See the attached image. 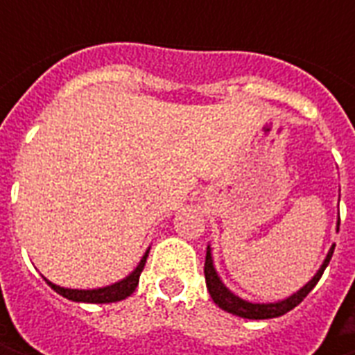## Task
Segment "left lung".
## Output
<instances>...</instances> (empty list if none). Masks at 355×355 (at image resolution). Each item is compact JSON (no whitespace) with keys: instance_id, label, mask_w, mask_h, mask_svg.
Masks as SVG:
<instances>
[{"instance_id":"8db88e82","label":"left lung","mask_w":355,"mask_h":355,"mask_svg":"<svg viewBox=\"0 0 355 355\" xmlns=\"http://www.w3.org/2000/svg\"><path fill=\"white\" fill-rule=\"evenodd\" d=\"M340 229V217H338V223H336V231ZM334 247H330V251L326 254V259L322 261L320 268L314 272V277L308 280L304 286H300L296 293H293L291 296L282 298V300H277V302H251V300H245L241 298L233 291H229L225 286V282L221 280L217 268H215V263H213V252L211 245H207V254H205V282H207V291L211 294L213 302L221 310H225L229 314H235L239 318H249V320H268V318H279L282 314L291 312L294 306H298L304 298L308 296V293L318 284L322 272L326 270V266L330 263L332 254H334Z\"/></svg>"}]
</instances>
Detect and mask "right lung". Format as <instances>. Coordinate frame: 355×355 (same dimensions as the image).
I'll list each match as a JSON object with an SVG mask.
<instances>
[{"label":"right lung","mask_w":355,"mask_h":355,"mask_svg":"<svg viewBox=\"0 0 355 355\" xmlns=\"http://www.w3.org/2000/svg\"><path fill=\"white\" fill-rule=\"evenodd\" d=\"M148 252H150V247L146 249V252L142 254V259L136 265V268L130 275H126L124 279H120L118 282H112V284H106V286H98V288H64V286H59V284L51 282L45 277L43 279H45V282H47L55 293L61 294L64 298H69V300H73V302H87V304L120 302V300L128 298L130 294L136 291L140 275H142L144 270V265H146V259H148Z\"/></svg>","instance_id":"add662e5"}]
</instances>
